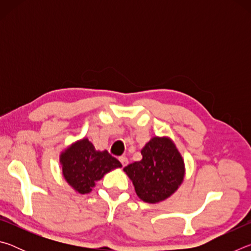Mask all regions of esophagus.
Returning <instances> with one entry per match:
<instances>
[{
	"instance_id": "obj_1",
	"label": "esophagus",
	"mask_w": 251,
	"mask_h": 251,
	"mask_svg": "<svg viewBox=\"0 0 251 251\" xmlns=\"http://www.w3.org/2000/svg\"><path fill=\"white\" fill-rule=\"evenodd\" d=\"M118 160L121 161V164L123 165V167L126 166V165L128 164V159H127L125 156H121V157H118Z\"/></svg>"
}]
</instances>
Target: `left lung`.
I'll list each match as a JSON object with an SVG mask.
<instances>
[{"label":"left lung","mask_w":251,"mask_h":251,"mask_svg":"<svg viewBox=\"0 0 251 251\" xmlns=\"http://www.w3.org/2000/svg\"><path fill=\"white\" fill-rule=\"evenodd\" d=\"M142 159L124 172L133 181L142 201L159 202L176 192L185 175L182 157L171 139L154 137L142 150Z\"/></svg>","instance_id":"1"}]
</instances>
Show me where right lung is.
<instances>
[{
  "mask_svg": "<svg viewBox=\"0 0 251 251\" xmlns=\"http://www.w3.org/2000/svg\"><path fill=\"white\" fill-rule=\"evenodd\" d=\"M61 164L66 181L79 194L90 193L95 181L106 173L122 167L107 151H97L87 138H83L62 152Z\"/></svg>",
  "mask_w": 251,
  "mask_h": 251,
  "instance_id": "1",
  "label": "right lung"
}]
</instances>
